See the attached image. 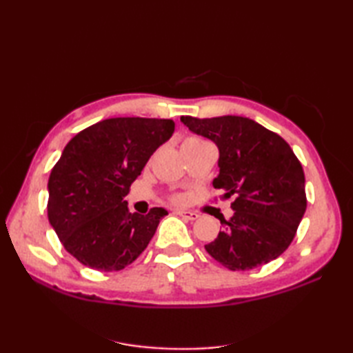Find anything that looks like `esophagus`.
<instances>
[{
	"label": "esophagus",
	"mask_w": 353,
	"mask_h": 353,
	"mask_svg": "<svg viewBox=\"0 0 353 353\" xmlns=\"http://www.w3.org/2000/svg\"><path fill=\"white\" fill-rule=\"evenodd\" d=\"M176 215L182 216L185 220H197L199 219V214L197 212H192V211H176Z\"/></svg>",
	"instance_id": "1"
}]
</instances>
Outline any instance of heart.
<instances>
[{"mask_svg": "<svg viewBox=\"0 0 353 353\" xmlns=\"http://www.w3.org/2000/svg\"><path fill=\"white\" fill-rule=\"evenodd\" d=\"M185 142L186 144H188V142H203V139H200V138H188V139H185ZM183 142V144H185ZM170 200L172 201V203H183L185 201V197L182 196V194H174V196H171L170 197Z\"/></svg>", "mask_w": 353, "mask_h": 353, "instance_id": "b5f03b06", "label": "heart"}]
</instances>
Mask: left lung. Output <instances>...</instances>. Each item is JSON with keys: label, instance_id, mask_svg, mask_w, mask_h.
Masks as SVG:
<instances>
[{"label": "left lung", "instance_id": "left-lung-1", "mask_svg": "<svg viewBox=\"0 0 353 353\" xmlns=\"http://www.w3.org/2000/svg\"><path fill=\"white\" fill-rule=\"evenodd\" d=\"M194 133L220 150V174L214 188L234 197V216L206 252L221 265L239 272L276 259L288 249L306 211L305 174L288 142L250 118L182 117Z\"/></svg>", "mask_w": 353, "mask_h": 353}]
</instances>
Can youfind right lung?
I'll return each mask as SVG.
<instances>
[{
    "label": "right lung",
    "instance_id": "right-lung-1",
    "mask_svg": "<svg viewBox=\"0 0 353 353\" xmlns=\"http://www.w3.org/2000/svg\"><path fill=\"white\" fill-rule=\"evenodd\" d=\"M172 119L109 118L79 132L48 179V220L65 250L99 272H118L145 250L162 216L130 214L124 197L156 148L171 138Z\"/></svg>",
    "mask_w": 353,
    "mask_h": 353
}]
</instances>
